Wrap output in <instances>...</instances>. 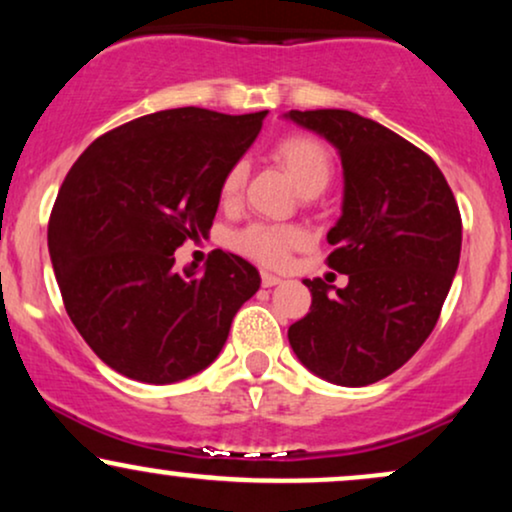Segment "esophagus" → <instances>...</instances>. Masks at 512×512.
Segmentation results:
<instances>
[{
    "label": "esophagus",
    "instance_id": "obj_1",
    "mask_svg": "<svg viewBox=\"0 0 512 512\" xmlns=\"http://www.w3.org/2000/svg\"><path fill=\"white\" fill-rule=\"evenodd\" d=\"M281 284V279L276 274H269V272H262V286L264 289H272V286Z\"/></svg>",
    "mask_w": 512,
    "mask_h": 512
}]
</instances>
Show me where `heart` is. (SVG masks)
Instances as JSON below:
<instances>
[{
  "instance_id": "b5f03b06",
  "label": "heart",
  "mask_w": 512,
  "mask_h": 512,
  "mask_svg": "<svg viewBox=\"0 0 512 512\" xmlns=\"http://www.w3.org/2000/svg\"><path fill=\"white\" fill-rule=\"evenodd\" d=\"M274 156L293 182L305 192V195H317L330 185L334 173L332 151L327 149L320 139L310 134H289L274 144ZM248 178V166L245 161H236L226 168L219 185V199L223 207H233L240 199V192ZM305 243L301 228L296 226H276V223H250L243 231L236 233L233 245L250 260L264 264V267H281Z\"/></svg>"
}]
</instances>
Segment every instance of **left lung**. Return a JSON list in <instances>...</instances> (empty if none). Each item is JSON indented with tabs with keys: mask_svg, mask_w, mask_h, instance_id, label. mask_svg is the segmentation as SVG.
Masks as SVG:
<instances>
[{
	"mask_svg": "<svg viewBox=\"0 0 512 512\" xmlns=\"http://www.w3.org/2000/svg\"><path fill=\"white\" fill-rule=\"evenodd\" d=\"M339 149L342 219L327 233L325 264L349 276L330 291L305 279L310 313L289 327L308 370L363 387L402 368L436 327L460 264L462 216L433 158L351 110H291Z\"/></svg>",
	"mask_w": 512,
	"mask_h": 512,
	"instance_id": "1",
	"label": "left lung"
}]
</instances>
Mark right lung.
<instances>
[{
    "label": "right lung",
    "instance_id": "add662e5",
    "mask_svg": "<svg viewBox=\"0 0 512 512\" xmlns=\"http://www.w3.org/2000/svg\"><path fill=\"white\" fill-rule=\"evenodd\" d=\"M267 110L151 113L98 137L64 178L48 223L67 315L117 373L168 385L207 368L231 322L260 289L233 252L178 269L173 252L207 236L219 185L250 149Z\"/></svg>",
    "mask_w": 512,
    "mask_h": 512
}]
</instances>
